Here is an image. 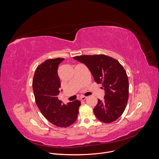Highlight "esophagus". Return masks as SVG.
I'll use <instances>...</instances> for the list:
<instances>
[{
    "label": "esophagus",
    "instance_id": "obj_1",
    "mask_svg": "<svg viewBox=\"0 0 159 159\" xmlns=\"http://www.w3.org/2000/svg\"><path fill=\"white\" fill-rule=\"evenodd\" d=\"M86 99H87V97H85V96H82L80 98V100L81 101H85Z\"/></svg>",
    "mask_w": 159,
    "mask_h": 159
}]
</instances>
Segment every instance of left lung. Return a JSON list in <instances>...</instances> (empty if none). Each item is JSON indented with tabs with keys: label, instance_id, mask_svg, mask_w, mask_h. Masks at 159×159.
I'll list each match as a JSON object with an SVG mask.
<instances>
[{
	"label": "left lung",
	"instance_id": "left-lung-1",
	"mask_svg": "<svg viewBox=\"0 0 159 159\" xmlns=\"http://www.w3.org/2000/svg\"><path fill=\"white\" fill-rule=\"evenodd\" d=\"M74 58L86 65L95 82L105 90L104 100L98 99L94 108L96 118L104 123L116 121L123 113L129 96L128 78L123 66L117 60L102 54Z\"/></svg>",
	"mask_w": 159,
	"mask_h": 159
}]
</instances>
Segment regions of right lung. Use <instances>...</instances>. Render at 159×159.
<instances>
[{
  "label": "right lung",
  "mask_w": 159,
  "mask_h": 159,
  "mask_svg": "<svg viewBox=\"0 0 159 159\" xmlns=\"http://www.w3.org/2000/svg\"><path fill=\"white\" fill-rule=\"evenodd\" d=\"M63 59H48L39 65L32 85L35 102L43 115L53 125L66 128L75 122L80 101L75 100L65 104L57 98L61 85L57 69Z\"/></svg>",
  "instance_id": "obj_1"
}]
</instances>
